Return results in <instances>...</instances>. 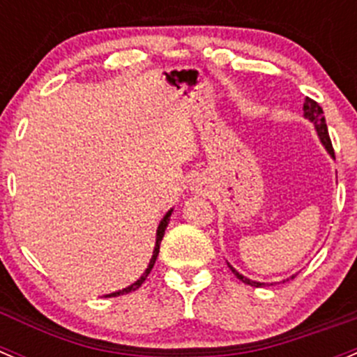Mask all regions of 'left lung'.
Instances as JSON below:
<instances>
[{"mask_svg":"<svg viewBox=\"0 0 357 357\" xmlns=\"http://www.w3.org/2000/svg\"><path fill=\"white\" fill-rule=\"evenodd\" d=\"M303 116H305V118L309 119V121L314 125V128H316L317 135H319V139H321V144H323L324 149L328 151V154H330L331 158H335L333 146H331L330 135H328L326 119H324L323 109H321V105L317 104L316 100H312V98L305 97V102H303ZM227 266H229V264H227ZM229 267H231V271H232V273H234V276L238 278L239 281H243V283H245V284H250V287H257V288L266 287V283H259V281L248 280V278H245V276H243V274H239L238 271H236L232 266H229ZM294 278H295V276H291L290 280H294ZM287 281H288V280H287ZM283 283H284V281H283ZM271 284H273V283H271Z\"/></svg>","mask_w":357,"mask_h":357,"instance_id":"left-lung-1","label":"left lung"}]
</instances>
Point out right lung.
Masks as SVG:
<instances>
[{
  "instance_id": "obj_1",
  "label": "right lung",
  "mask_w": 357,
  "mask_h": 357,
  "mask_svg": "<svg viewBox=\"0 0 357 357\" xmlns=\"http://www.w3.org/2000/svg\"><path fill=\"white\" fill-rule=\"evenodd\" d=\"M172 211H174V210H168V213L165 215V217H163V220H161V222H160V225H158V232H156V246H154L153 259H151L149 266H147V269H146V273H144L142 276H140L139 280H137L135 283H133V284H130V287L123 288V290H118V291H114V294H109V295H105V298H109V297H119V295H125V294H130V291H135L137 288H139L140 284H142L144 281H146V278L149 276V273H151V271H153L154 264H156L158 253H160V245H161V239H163V236H165V229L168 227V222H170V215H172Z\"/></svg>"
}]
</instances>
